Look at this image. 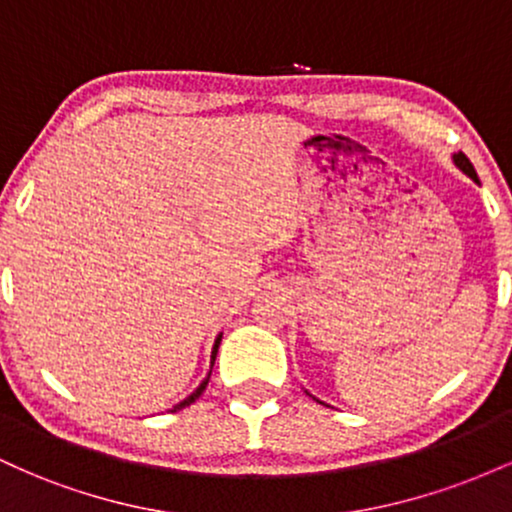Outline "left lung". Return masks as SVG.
I'll return each mask as SVG.
<instances>
[{
	"mask_svg": "<svg viewBox=\"0 0 512 512\" xmlns=\"http://www.w3.org/2000/svg\"><path fill=\"white\" fill-rule=\"evenodd\" d=\"M452 161H455V166L457 168H460L462 170V173H467L469 175V178H472V180H477V170H474V166H472V163H469V158L467 156H464L462 154V151H460V154H455V156H452ZM479 182V180H477Z\"/></svg>",
	"mask_w": 512,
	"mask_h": 512,
	"instance_id": "1",
	"label": "left lung"
}]
</instances>
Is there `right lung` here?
I'll return each mask as SVG.
<instances>
[{
  "label": "right lung",
  "mask_w": 512,
  "mask_h": 512,
  "mask_svg": "<svg viewBox=\"0 0 512 512\" xmlns=\"http://www.w3.org/2000/svg\"><path fill=\"white\" fill-rule=\"evenodd\" d=\"M219 344H221V334H219V337H216V342H214V351H211V366H214V361H216V351H219ZM209 375H211V373H209ZM209 375H207V380H202V385H199L197 390L192 392L190 397H187V399H182L180 404H175L173 411H178V409H185V407H190V404L195 402V399H197L199 395H202V392H204V387H207V383H209Z\"/></svg>",
  "instance_id": "right-lung-1"
}]
</instances>
